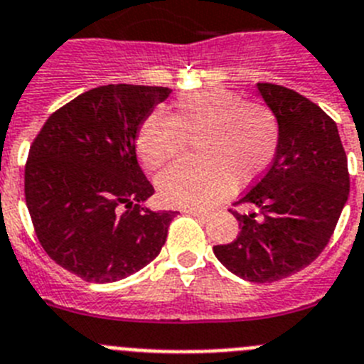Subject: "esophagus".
<instances>
[{
  "mask_svg": "<svg viewBox=\"0 0 364 364\" xmlns=\"http://www.w3.org/2000/svg\"><path fill=\"white\" fill-rule=\"evenodd\" d=\"M185 214L196 215V218H199V219H205L206 215H208L205 210H199V208H185Z\"/></svg>",
  "mask_w": 364,
  "mask_h": 364,
  "instance_id": "obj_1",
  "label": "esophagus"
}]
</instances>
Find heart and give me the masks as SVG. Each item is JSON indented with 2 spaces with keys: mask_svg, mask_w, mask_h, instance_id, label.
<instances>
[{
  "mask_svg": "<svg viewBox=\"0 0 364 364\" xmlns=\"http://www.w3.org/2000/svg\"><path fill=\"white\" fill-rule=\"evenodd\" d=\"M198 158L181 159L158 178L165 205L201 208L219 201L239 183H250L267 170L279 141L276 116L259 103H248L228 88L190 92L176 101V114L154 110L137 132V156L156 170L174 159L194 136Z\"/></svg>",
  "mask_w": 364,
  "mask_h": 364,
  "instance_id": "obj_1",
  "label": "heart"
}]
</instances>
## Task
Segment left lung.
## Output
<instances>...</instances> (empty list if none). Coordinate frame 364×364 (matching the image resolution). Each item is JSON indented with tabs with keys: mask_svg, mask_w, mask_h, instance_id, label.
Returning <instances> with one entry per match:
<instances>
[{
	"mask_svg": "<svg viewBox=\"0 0 364 364\" xmlns=\"http://www.w3.org/2000/svg\"><path fill=\"white\" fill-rule=\"evenodd\" d=\"M276 116V156L267 174L232 212L237 237L214 247L221 264L252 283H272L309 267L328 245L348 201V161L337 125L323 110L287 87L257 83Z\"/></svg>",
	"mask_w": 364,
	"mask_h": 364,
	"instance_id": "8db88e82",
	"label": "left lung"
}]
</instances>
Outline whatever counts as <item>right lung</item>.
Instances as JSON below:
<instances>
[{"label": "right lung", "mask_w": 364, "mask_h": 364, "mask_svg": "<svg viewBox=\"0 0 364 364\" xmlns=\"http://www.w3.org/2000/svg\"><path fill=\"white\" fill-rule=\"evenodd\" d=\"M172 90L105 85L52 114L25 166V199L39 243L92 283L125 279L154 261L172 210L145 205L154 186L137 163L143 121Z\"/></svg>", "instance_id": "1"}]
</instances>
